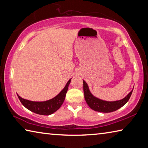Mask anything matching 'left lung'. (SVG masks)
Masks as SVG:
<instances>
[{"instance_id": "left-lung-1", "label": "left lung", "mask_w": 148, "mask_h": 148, "mask_svg": "<svg viewBox=\"0 0 148 148\" xmlns=\"http://www.w3.org/2000/svg\"><path fill=\"white\" fill-rule=\"evenodd\" d=\"M83 82L84 97L87 104L92 110L96 112H103V113H109V112H114L123 106L128 102L131 96L132 91H133V89H132V91L126 97L121 100H119V101H106L95 97L90 91L88 85L86 81L83 79Z\"/></svg>"}]
</instances>
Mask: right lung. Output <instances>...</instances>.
Returning a JSON list of instances; mask_svg holds the SVG:
<instances>
[{"instance_id": "obj_1", "label": "right lung", "mask_w": 148, "mask_h": 148, "mask_svg": "<svg viewBox=\"0 0 148 148\" xmlns=\"http://www.w3.org/2000/svg\"><path fill=\"white\" fill-rule=\"evenodd\" d=\"M71 79L72 78L69 80L66 86L57 96L53 99L48 100V101L35 102L24 99L18 95H17V97H18L19 101H21V104L30 111L37 114L49 116V115L56 112L63 103Z\"/></svg>"}]
</instances>
